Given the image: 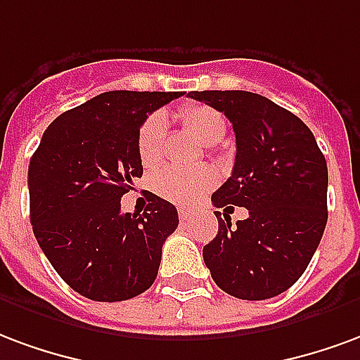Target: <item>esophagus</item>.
<instances>
[{
    "mask_svg": "<svg viewBox=\"0 0 360 360\" xmlns=\"http://www.w3.org/2000/svg\"><path fill=\"white\" fill-rule=\"evenodd\" d=\"M178 214H180V220H182V222H186V220L191 219L190 209H180V212H178Z\"/></svg>",
    "mask_w": 360,
    "mask_h": 360,
    "instance_id": "34e87169",
    "label": "esophagus"
}]
</instances>
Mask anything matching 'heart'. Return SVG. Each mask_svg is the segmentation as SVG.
<instances>
[{
  "label": "heart",
  "instance_id": "b5f03b06",
  "mask_svg": "<svg viewBox=\"0 0 360 360\" xmlns=\"http://www.w3.org/2000/svg\"><path fill=\"white\" fill-rule=\"evenodd\" d=\"M180 120L198 134V138L207 146L219 143L226 132V120L217 109L207 105H193L186 107L180 112ZM165 132L167 122L161 115H151L138 132V155L143 167L159 165L165 153ZM214 184V174L207 169H186L170 165L161 169L153 178V188L161 198L169 199L176 205H190L195 203L207 190Z\"/></svg>",
  "mask_w": 360,
  "mask_h": 360
}]
</instances>
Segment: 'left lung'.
Returning a JSON list of instances; mask_svg holds the SVG:
<instances>
[{
    "mask_svg": "<svg viewBox=\"0 0 360 360\" xmlns=\"http://www.w3.org/2000/svg\"><path fill=\"white\" fill-rule=\"evenodd\" d=\"M190 97L224 112L236 134L234 170L212 193V205L249 211L236 226L219 220L203 261L230 295L276 297L301 278L324 234L326 159L303 120L259 94L211 90Z\"/></svg>",
    "mask_w": 360,
    "mask_h": 360,
    "instance_id": "obj_1",
    "label": "left lung"
}]
</instances>
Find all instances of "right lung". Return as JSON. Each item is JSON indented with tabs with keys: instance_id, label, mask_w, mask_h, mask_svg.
<instances>
[{
	"instance_id": "obj_1",
	"label": "right lung",
	"mask_w": 360,
	"mask_h": 360,
	"mask_svg": "<svg viewBox=\"0 0 360 360\" xmlns=\"http://www.w3.org/2000/svg\"><path fill=\"white\" fill-rule=\"evenodd\" d=\"M182 91H105L47 126L28 165L30 222L57 274L91 301L136 297L157 278L176 207L151 193L143 214L120 212L141 178L138 132Z\"/></svg>"
}]
</instances>
